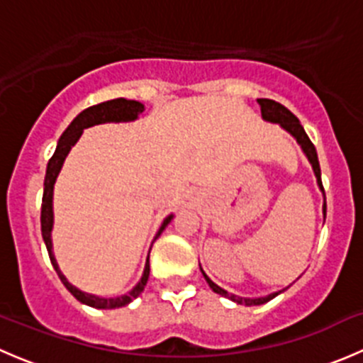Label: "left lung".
Wrapping results in <instances>:
<instances>
[{
    "label": "left lung",
    "mask_w": 363,
    "mask_h": 363,
    "mask_svg": "<svg viewBox=\"0 0 363 363\" xmlns=\"http://www.w3.org/2000/svg\"><path fill=\"white\" fill-rule=\"evenodd\" d=\"M258 105H259V108H262V117H263V119L269 121V123L281 124V126H283L284 130L288 131V133H291L296 138V142H298V144H300L302 151L306 152V156H307V160H309V163L313 164L314 175H316V179H318V186H320V189H321V191H323V195H325L323 184H321V170H320V161H318V155H316V147H314V144L309 140V137H307L306 131H303V128H302V124H300V121L296 119L294 113L288 111V108L284 107V105L277 104V101H274V100H269V98H259ZM323 214L327 216V200H325V202H323ZM202 274H203L205 281H207V283H208V286L212 288V291H216V294L226 296V298L233 300V302H237V303H244V306H259V303L269 302V300H272L274 296L279 295L281 291H284V290H281V291H276V294H270V295H267V296H255V298H244V296H237V295L228 294V291L223 290L221 286H218V284H216V283H212V281L208 279V276L203 272V270H202Z\"/></svg>",
    "instance_id": "8db88e82"
}]
</instances>
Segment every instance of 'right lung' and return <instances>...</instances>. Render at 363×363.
<instances>
[{
    "label": "right lung",
    "mask_w": 363,
    "mask_h": 363,
    "mask_svg": "<svg viewBox=\"0 0 363 363\" xmlns=\"http://www.w3.org/2000/svg\"><path fill=\"white\" fill-rule=\"evenodd\" d=\"M144 112V105L140 101L135 100H126V98H116V100H108L104 101V104L93 105V107L86 108L75 117V119L69 123V126L65 130V133L61 135L60 142H57L56 152L52 155V158L49 160L47 163V174H45V182H43V199H42V237L43 242H45L47 251H49V258L52 267L56 269L57 276H60L61 283L67 286V290L75 296L79 302L86 303V306L96 307V309H116V307H123L128 306L130 302H133L138 295L144 291L145 284H147L149 279V255L147 259H145V267H144V274L138 279V283L135 284L133 288L126 291L123 295H116V296H96L86 294V291H80L79 288H75L73 284L68 283L67 277L61 274L60 267H57L56 258H54L52 252V239H50V233H52V225H54V212H52V193H54V182H56L57 174H60L61 167H63V161L68 156L69 149L72 145H75V142L79 140L80 135H82L84 128L94 126V124H101V123H121V121H135L138 117V113ZM174 216H168L164 218L163 225L160 226L158 233H156L155 240L161 235V232L164 230V226L172 221ZM152 240V242H155ZM152 247V246H151ZM151 252V250H149Z\"/></svg>",
    "instance_id": "add662e5"
}]
</instances>
